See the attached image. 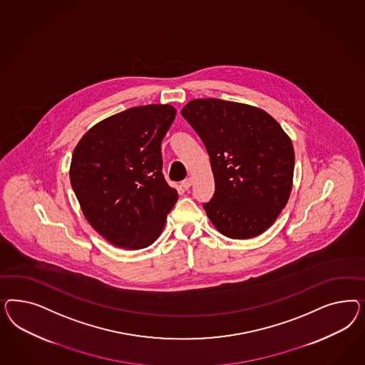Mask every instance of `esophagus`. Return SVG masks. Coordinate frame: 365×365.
I'll list each match as a JSON object with an SVG mask.
<instances>
[{
  "label": "esophagus",
  "instance_id": "esophagus-1",
  "mask_svg": "<svg viewBox=\"0 0 365 365\" xmlns=\"http://www.w3.org/2000/svg\"><path fill=\"white\" fill-rule=\"evenodd\" d=\"M191 185H192V180H191V178L185 179V180L182 182V187L185 188V190H188V188L191 187Z\"/></svg>",
  "mask_w": 365,
  "mask_h": 365
}]
</instances>
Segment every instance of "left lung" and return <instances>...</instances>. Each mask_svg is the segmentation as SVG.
Returning a JSON list of instances; mask_svg holds the SVG:
<instances>
[{
    "instance_id": "8db88e82",
    "label": "left lung",
    "mask_w": 365,
    "mask_h": 365,
    "mask_svg": "<svg viewBox=\"0 0 365 365\" xmlns=\"http://www.w3.org/2000/svg\"><path fill=\"white\" fill-rule=\"evenodd\" d=\"M210 156L215 192L203 207L218 232L249 240L266 232L287 206L294 148L267 112L249 104L195 99L180 110Z\"/></svg>"
}]
</instances>
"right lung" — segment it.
Listing matches in <instances>:
<instances>
[{
  "instance_id": "obj_1",
  "label": "right lung",
  "mask_w": 365,
  "mask_h": 365,
  "mask_svg": "<svg viewBox=\"0 0 365 365\" xmlns=\"http://www.w3.org/2000/svg\"><path fill=\"white\" fill-rule=\"evenodd\" d=\"M175 115L170 104L128 108L95 124L73 151L69 179L83 214L118 247L154 243L177 203L160 153Z\"/></svg>"
}]
</instances>
